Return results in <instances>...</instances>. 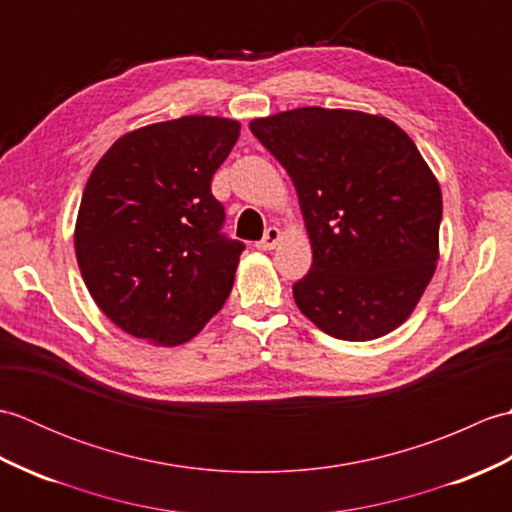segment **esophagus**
Here are the masks:
<instances>
[{"label": "esophagus", "instance_id": "esophagus-1", "mask_svg": "<svg viewBox=\"0 0 512 512\" xmlns=\"http://www.w3.org/2000/svg\"><path fill=\"white\" fill-rule=\"evenodd\" d=\"M279 239H281V231H279V228H277V226H270V228H266L264 237L257 242V248H259V250H273V248H277Z\"/></svg>", "mask_w": 512, "mask_h": 512}]
</instances>
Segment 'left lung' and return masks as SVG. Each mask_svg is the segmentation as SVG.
Instances as JSON below:
<instances>
[{
	"label": "left lung",
	"mask_w": 512,
	"mask_h": 512,
	"mask_svg": "<svg viewBox=\"0 0 512 512\" xmlns=\"http://www.w3.org/2000/svg\"><path fill=\"white\" fill-rule=\"evenodd\" d=\"M295 184L312 268L292 286L325 334L372 341L409 319L436 273L442 193L385 116L299 107L250 123Z\"/></svg>",
	"instance_id": "8db88e82"
}]
</instances>
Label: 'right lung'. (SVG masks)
I'll use <instances>...</instances> for the list:
<instances>
[{"label":"right lung","mask_w":512,"mask_h":512,"mask_svg":"<svg viewBox=\"0 0 512 512\" xmlns=\"http://www.w3.org/2000/svg\"><path fill=\"white\" fill-rule=\"evenodd\" d=\"M239 123L182 116L121 136L85 184L76 262L105 317L151 345L191 341L231 295L244 244L211 180Z\"/></svg>","instance_id":"obj_1"}]
</instances>
